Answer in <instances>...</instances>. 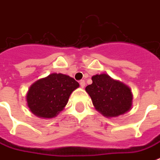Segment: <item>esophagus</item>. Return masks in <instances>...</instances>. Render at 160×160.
Instances as JSON below:
<instances>
[{
    "label": "esophagus",
    "mask_w": 160,
    "mask_h": 160,
    "mask_svg": "<svg viewBox=\"0 0 160 160\" xmlns=\"http://www.w3.org/2000/svg\"><path fill=\"white\" fill-rule=\"evenodd\" d=\"M80 85L82 88H84L85 86V80H80Z\"/></svg>",
    "instance_id": "esophagus-1"
}]
</instances>
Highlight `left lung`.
I'll return each instance as SVG.
<instances>
[{"instance_id":"obj_1","label":"left lung","mask_w":160,"mask_h":160,"mask_svg":"<svg viewBox=\"0 0 160 160\" xmlns=\"http://www.w3.org/2000/svg\"><path fill=\"white\" fill-rule=\"evenodd\" d=\"M92 84L85 91L92 100L95 109L107 118H114L125 114L132 108L130 88L107 74L93 75Z\"/></svg>"}]
</instances>
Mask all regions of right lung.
<instances>
[{
  "instance_id": "add662e5",
  "label": "right lung",
  "mask_w": 160,
  "mask_h": 160,
  "mask_svg": "<svg viewBox=\"0 0 160 160\" xmlns=\"http://www.w3.org/2000/svg\"><path fill=\"white\" fill-rule=\"evenodd\" d=\"M79 86V83L69 75L50 74L30 86L26 94L27 106L39 118H55L65 109L70 95Z\"/></svg>"
}]
</instances>
